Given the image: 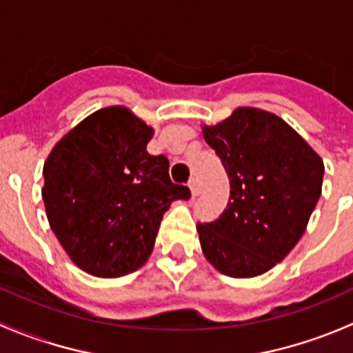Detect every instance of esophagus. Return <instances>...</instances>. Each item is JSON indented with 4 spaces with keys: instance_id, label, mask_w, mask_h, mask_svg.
Masks as SVG:
<instances>
[{
    "instance_id": "esophagus-1",
    "label": "esophagus",
    "mask_w": 353,
    "mask_h": 353,
    "mask_svg": "<svg viewBox=\"0 0 353 353\" xmlns=\"http://www.w3.org/2000/svg\"><path fill=\"white\" fill-rule=\"evenodd\" d=\"M190 190H191V196H198V193H199V184H198V179L196 177H191L190 179Z\"/></svg>"
}]
</instances>
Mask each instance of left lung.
<instances>
[{
  "label": "left lung",
  "instance_id": "8db88e82",
  "mask_svg": "<svg viewBox=\"0 0 353 353\" xmlns=\"http://www.w3.org/2000/svg\"><path fill=\"white\" fill-rule=\"evenodd\" d=\"M230 181L227 208L198 222L205 258L234 279L261 275L304 234L321 196L325 165L283 119L241 108L203 130Z\"/></svg>",
  "mask_w": 353,
  "mask_h": 353
}]
</instances>
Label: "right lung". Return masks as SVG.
Listing matches in <instances>:
<instances>
[{"mask_svg":"<svg viewBox=\"0 0 353 353\" xmlns=\"http://www.w3.org/2000/svg\"><path fill=\"white\" fill-rule=\"evenodd\" d=\"M152 128L126 108H105L70 131L44 163L49 223L73 263L104 279L150 256L160 220L191 191L174 184L165 155H150Z\"/></svg>","mask_w":353,"mask_h":353,"instance_id":"obj_1","label":"right lung"}]
</instances>
